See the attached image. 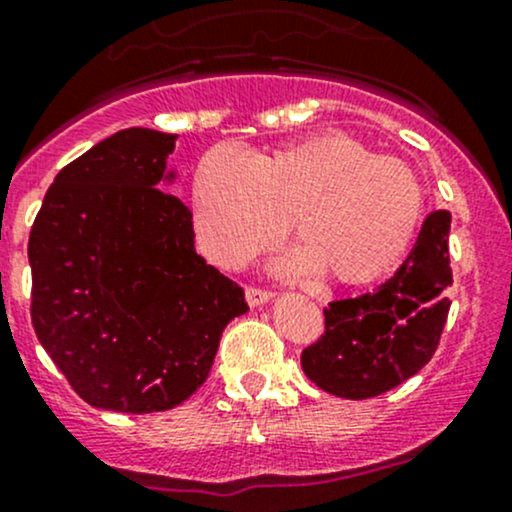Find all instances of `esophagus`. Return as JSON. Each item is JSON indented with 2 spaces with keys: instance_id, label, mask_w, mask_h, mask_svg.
<instances>
[{
  "instance_id": "34e87169",
  "label": "esophagus",
  "mask_w": 512,
  "mask_h": 512,
  "mask_svg": "<svg viewBox=\"0 0 512 512\" xmlns=\"http://www.w3.org/2000/svg\"><path fill=\"white\" fill-rule=\"evenodd\" d=\"M273 298V293L271 290H263V288H254V285H251V288H246V302H249L251 307H256V305H263V302H268Z\"/></svg>"
}]
</instances>
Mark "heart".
<instances>
[{
	"label": "heart",
	"instance_id": "heart-1",
	"mask_svg": "<svg viewBox=\"0 0 512 512\" xmlns=\"http://www.w3.org/2000/svg\"><path fill=\"white\" fill-rule=\"evenodd\" d=\"M425 190L408 163L373 156L342 131H324L246 158L219 146L197 163L190 188L195 241L212 263L234 268L288 227L298 271L334 285L383 278L408 254Z\"/></svg>",
	"mask_w": 512,
	"mask_h": 512
}]
</instances>
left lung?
Returning <instances> with one entry per match:
<instances>
[{"label":"left lung","mask_w":512,"mask_h":512,"mask_svg":"<svg viewBox=\"0 0 512 512\" xmlns=\"http://www.w3.org/2000/svg\"><path fill=\"white\" fill-rule=\"evenodd\" d=\"M449 227L452 214L432 212L393 278L324 307V332L300 354L315 386L337 398H376L432 359L452 305Z\"/></svg>","instance_id":"1"}]
</instances>
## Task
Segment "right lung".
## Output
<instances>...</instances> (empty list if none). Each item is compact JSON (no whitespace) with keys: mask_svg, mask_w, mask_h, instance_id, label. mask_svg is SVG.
I'll return each instance as SVG.
<instances>
[{"mask_svg":"<svg viewBox=\"0 0 512 512\" xmlns=\"http://www.w3.org/2000/svg\"><path fill=\"white\" fill-rule=\"evenodd\" d=\"M173 146L175 134L117 131L60 170L31 227L36 337L92 408L180 405L249 310L197 256L188 207L161 190Z\"/></svg>","mask_w":512,"mask_h":512,"instance_id":"right-lung-1","label":"right lung"}]
</instances>
